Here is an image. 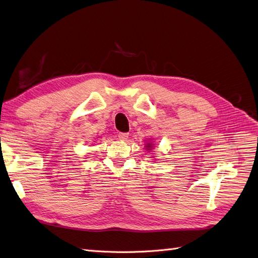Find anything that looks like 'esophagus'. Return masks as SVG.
Masks as SVG:
<instances>
[{"label":"esophagus","instance_id":"1","mask_svg":"<svg viewBox=\"0 0 258 258\" xmlns=\"http://www.w3.org/2000/svg\"><path fill=\"white\" fill-rule=\"evenodd\" d=\"M128 138H129V134H127V132H120V134H118V139L120 141H127Z\"/></svg>","mask_w":258,"mask_h":258}]
</instances>
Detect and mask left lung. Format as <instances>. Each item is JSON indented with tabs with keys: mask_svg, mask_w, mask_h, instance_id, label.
I'll return each instance as SVG.
<instances>
[{
	"mask_svg": "<svg viewBox=\"0 0 258 258\" xmlns=\"http://www.w3.org/2000/svg\"><path fill=\"white\" fill-rule=\"evenodd\" d=\"M144 145H145V150L148 151V152H151V151L154 150V142H147Z\"/></svg>",
	"mask_w": 258,
	"mask_h": 258,
	"instance_id": "obj_1",
	"label": "left lung"
}]
</instances>
